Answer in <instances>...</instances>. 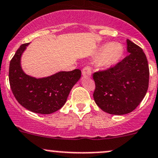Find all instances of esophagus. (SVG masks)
Instances as JSON below:
<instances>
[{"label": "esophagus", "instance_id": "34e87169", "mask_svg": "<svg viewBox=\"0 0 158 158\" xmlns=\"http://www.w3.org/2000/svg\"><path fill=\"white\" fill-rule=\"evenodd\" d=\"M91 74H92V71H91L90 68L89 67H86L83 69L82 71V74L84 77H91Z\"/></svg>", "mask_w": 158, "mask_h": 158}]
</instances>
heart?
<instances>
[{
  "label": "heart",
  "mask_w": 158,
  "mask_h": 158,
  "mask_svg": "<svg viewBox=\"0 0 158 158\" xmlns=\"http://www.w3.org/2000/svg\"><path fill=\"white\" fill-rule=\"evenodd\" d=\"M125 54V48L120 43H106L94 51L93 58L96 59V66L100 70L114 67L121 61Z\"/></svg>",
  "instance_id": "b5f03b06"
}]
</instances>
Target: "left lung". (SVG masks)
Wrapping results in <instances>:
<instances>
[{
	"label": "left lung",
	"mask_w": 158,
	"mask_h": 158,
	"mask_svg": "<svg viewBox=\"0 0 158 158\" xmlns=\"http://www.w3.org/2000/svg\"><path fill=\"white\" fill-rule=\"evenodd\" d=\"M128 55L113 68L93 74L94 99L102 110L113 115L132 112L148 88L149 68L146 55L136 44L126 40Z\"/></svg>",
	"instance_id": "obj_1"
}]
</instances>
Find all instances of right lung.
Listing matches in <instances>:
<instances>
[{"label": "right lung", "mask_w": 158, "mask_h": 158, "mask_svg": "<svg viewBox=\"0 0 158 158\" xmlns=\"http://www.w3.org/2000/svg\"><path fill=\"white\" fill-rule=\"evenodd\" d=\"M30 43L23 44L10 62L9 81L11 90L22 106L35 113L51 114L67 101L70 91L81 77V71H59L51 76L35 77L21 67V57Z\"/></svg>", "instance_id": "add662e5"}]
</instances>
